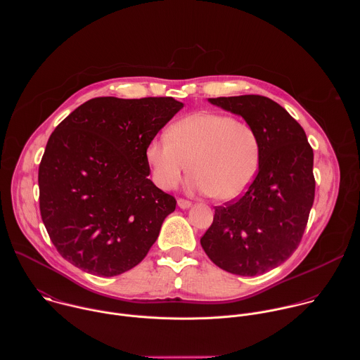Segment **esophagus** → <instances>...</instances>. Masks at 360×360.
Masks as SVG:
<instances>
[{
	"instance_id": "esophagus-1",
	"label": "esophagus",
	"mask_w": 360,
	"mask_h": 360,
	"mask_svg": "<svg viewBox=\"0 0 360 360\" xmlns=\"http://www.w3.org/2000/svg\"><path fill=\"white\" fill-rule=\"evenodd\" d=\"M178 207H179L181 210H188V208L191 207V202L186 200V199L179 198V199H178Z\"/></svg>"
}]
</instances>
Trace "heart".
I'll list each match as a JSON object with an SVG mask.
<instances>
[{
  "instance_id": "1",
  "label": "heart",
  "mask_w": 360,
  "mask_h": 360,
  "mask_svg": "<svg viewBox=\"0 0 360 360\" xmlns=\"http://www.w3.org/2000/svg\"><path fill=\"white\" fill-rule=\"evenodd\" d=\"M146 162L162 189L176 188L189 172L193 188L218 200L242 195L253 181L261 158L258 132L245 120L218 112L188 115L152 139Z\"/></svg>"
}]
</instances>
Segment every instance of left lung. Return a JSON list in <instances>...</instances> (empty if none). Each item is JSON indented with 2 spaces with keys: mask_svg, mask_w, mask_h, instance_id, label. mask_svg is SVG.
Listing matches in <instances>:
<instances>
[{
  "mask_svg": "<svg viewBox=\"0 0 360 360\" xmlns=\"http://www.w3.org/2000/svg\"><path fill=\"white\" fill-rule=\"evenodd\" d=\"M210 102L255 128L261 158L246 192L215 208L200 245L221 269L261 275L283 264L300 243L315 199L314 149L297 121L266 96H219Z\"/></svg>",
  "mask_w": 360,
  "mask_h": 360,
  "instance_id": "8db88e82",
  "label": "left lung"
}]
</instances>
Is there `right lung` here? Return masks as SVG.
I'll list each match as a JSON object with an SVG mask.
<instances>
[{"label": "right lung", "instance_id": "1", "mask_svg": "<svg viewBox=\"0 0 360 360\" xmlns=\"http://www.w3.org/2000/svg\"><path fill=\"white\" fill-rule=\"evenodd\" d=\"M184 107L172 96H99L51 134L38 169L51 242L74 266L117 276L157 240L176 199L153 185L146 146Z\"/></svg>", "mask_w": 360, "mask_h": 360}]
</instances>
